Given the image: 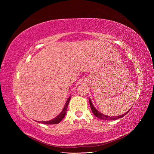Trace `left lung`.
I'll return each mask as SVG.
<instances>
[{
	"label": "left lung",
	"instance_id": "1",
	"mask_svg": "<svg viewBox=\"0 0 154 154\" xmlns=\"http://www.w3.org/2000/svg\"><path fill=\"white\" fill-rule=\"evenodd\" d=\"M89 103H90V106H91V110L92 112V113L94 114V116H96V117H97V118L99 119H105V120H107V121H109V120H116L118 119H119V118H123V116H125L126 114H127L129 110L126 112L122 115H120V116H106V115H105V114H101V112H100L97 110L95 107L94 106V105H93L92 101L91 100V99L89 98Z\"/></svg>",
	"mask_w": 154,
	"mask_h": 154
}]
</instances>
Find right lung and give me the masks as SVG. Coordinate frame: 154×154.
I'll use <instances>...</instances> for the list:
<instances>
[{
  "mask_svg": "<svg viewBox=\"0 0 154 154\" xmlns=\"http://www.w3.org/2000/svg\"><path fill=\"white\" fill-rule=\"evenodd\" d=\"M71 97L70 96L69 98H68V100L66 101V105H65L62 111L55 118L51 119V120H49V121H47V122H38V123H41L46 124V125H48V124H57V123H59L63 119V118L65 117V116H66V114L67 106H68L69 101H70V100H71Z\"/></svg>",
  "mask_w": 154,
  "mask_h": 154,
  "instance_id": "obj_1",
  "label": "right lung"
}]
</instances>
